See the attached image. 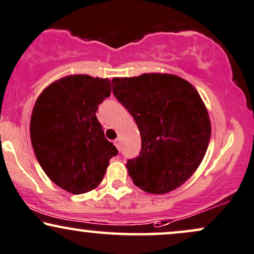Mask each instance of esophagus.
I'll use <instances>...</instances> for the list:
<instances>
[{
  "mask_svg": "<svg viewBox=\"0 0 254 254\" xmlns=\"http://www.w3.org/2000/svg\"><path fill=\"white\" fill-rule=\"evenodd\" d=\"M115 145H116V148L118 149V150H121V142H119V139L115 140Z\"/></svg>",
  "mask_w": 254,
  "mask_h": 254,
  "instance_id": "1",
  "label": "esophagus"
}]
</instances>
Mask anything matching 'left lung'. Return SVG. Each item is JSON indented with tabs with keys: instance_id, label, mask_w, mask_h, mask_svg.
<instances>
[{
	"instance_id": "left-lung-1",
	"label": "left lung",
	"mask_w": 254,
	"mask_h": 254,
	"mask_svg": "<svg viewBox=\"0 0 254 254\" xmlns=\"http://www.w3.org/2000/svg\"><path fill=\"white\" fill-rule=\"evenodd\" d=\"M112 86L142 138L139 156L127 164L133 183L151 194L179 188L202 162L212 132L196 88L169 73L114 78Z\"/></svg>"
}]
</instances>
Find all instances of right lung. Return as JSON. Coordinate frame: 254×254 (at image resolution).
<instances>
[{
  "label": "right lung",
  "instance_id": "add662e5",
  "mask_svg": "<svg viewBox=\"0 0 254 254\" xmlns=\"http://www.w3.org/2000/svg\"><path fill=\"white\" fill-rule=\"evenodd\" d=\"M111 90L109 78L71 74L48 85L36 99L30 117L36 160L46 175L68 193L97 188L110 158L117 155L96 116Z\"/></svg>",
  "mask_w": 254,
  "mask_h": 254
}]
</instances>
